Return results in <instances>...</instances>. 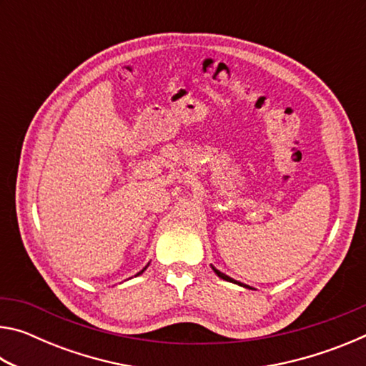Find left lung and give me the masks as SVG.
Instances as JSON below:
<instances>
[{
  "instance_id": "1",
  "label": "left lung",
  "mask_w": 366,
  "mask_h": 366,
  "mask_svg": "<svg viewBox=\"0 0 366 366\" xmlns=\"http://www.w3.org/2000/svg\"><path fill=\"white\" fill-rule=\"evenodd\" d=\"M212 269L216 272V274H218L221 280H224V281H229V282H234V284H239V286H242V287H245V289H252L250 286H247V284H242V282H239V281H235V280H232V277H229L227 274H224V272H221L219 269H216L214 266L212 264Z\"/></svg>"
}]
</instances>
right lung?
Instances as JSON below:
<instances>
[{"mask_svg":"<svg viewBox=\"0 0 366 366\" xmlns=\"http://www.w3.org/2000/svg\"><path fill=\"white\" fill-rule=\"evenodd\" d=\"M147 266H148V264H147ZM147 266H145V268H144V269H142V271H140V272H137V274H135V276H139V274H142V272H144V271H145V269H147Z\"/></svg>","mask_w":366,"mask_h":366,"instance_id":"add662e5","label":"right lung"}]
</instances>
